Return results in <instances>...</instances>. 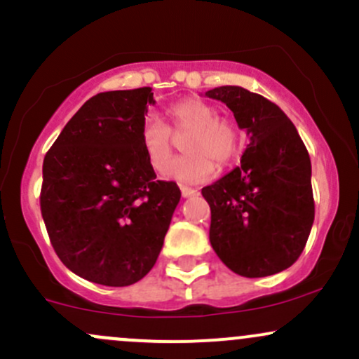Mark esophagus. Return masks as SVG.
Masks as SVG:
<instances>
[{
  "label": "esophagus",
  "instance_id": "34e87169",
  "mask_svg": "<svg viewBox=\"0 0 359 359\" xmlns=\"http://www.w3.org/2000/svg\"><path fill=\"white\" fill-rule=\"evenodd\" d=\"M181 195H183L184 198H190V196L198 195V190H196V188H190V187H181Z\"/></svg>",
  "mask_w": 359,
  "mask_h": 359
}]
</instances>
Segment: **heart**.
Here are the masks:
<instances>
[{
  "instance_id": "1",
  "label": "heart",
  "mask_w": 359,
  "mask_h": 359,
  "mask_svg": "<svg viewBox=\"0 0 359 359\" xmlns=\"http://www.w3.org/2000/svg\"><path fill=\"white\" fill-rule=\"evenodd\" d=\"M172 131H190L185 137L187 155L168 163L172 148V132L154 111L142 118L140 147L149 166L163 171L169 180L180 183H203L215 175V163L225 168L237 159L241 152V134L231 120L217 116V110L200 98L180 100L169 108ZM168 164L166 165L165 163Z\"/></svg>"
}]
</instances>
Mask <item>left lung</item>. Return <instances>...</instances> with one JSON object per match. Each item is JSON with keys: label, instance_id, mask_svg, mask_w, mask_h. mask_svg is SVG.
<instances>
[{"label": "left lung", "instance_id": "left-lung-1", "mask_svg": "<svg viewBox=\"0 0 359 359\" xmlns=\"http://www.w3.org/2000/svg\"><path fill=\"white\" fill-rule=\"evenodd\" d=\"M232 110L249 135L241 166L201 190L212 212L210 244L241 276L292 266L313 224L312 166L292 120L264 96L241 86L205 93Z\"/></svg>", "mask_w": 359, "mask_h": 359}]
</instances>
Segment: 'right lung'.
Segmentation results:
<instances>
[{
  "mask_svg": "<svg viewBox=\"0 0 359 359\" xmlns=\"http://www.w3.org/2000/svg\"><path fill=\"white\" fill-rule=\"evenodd\" d=\"M151 88L98 93L46 154L40 210L59 259L84 280L127 287L156 264L181 198L140 147Z\"/></svg>",
  "mask_w": 359,
  "mask_h": 359,
  "instance_id": "add662e5",
  "label": "right lung"
}]
</instances>
